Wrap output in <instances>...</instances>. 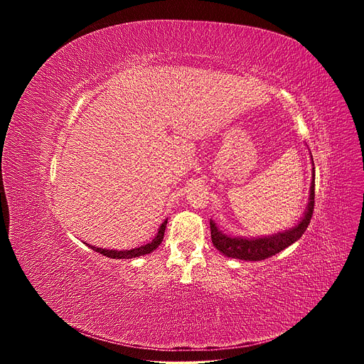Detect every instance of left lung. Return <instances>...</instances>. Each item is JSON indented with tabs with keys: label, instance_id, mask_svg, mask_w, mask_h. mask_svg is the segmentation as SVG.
<instances>
[{
	"label": "left lung",
	"instance_id": "8db88e82",
	"mask_svg": "<svg viewBox=\"0 0 364 364\" xmlns=\"http://www.w3.org/2000/svg\"><path fill=\"white\" fill-rule=\"evenodd\" d=\"M311 154V151H309ZM311 163H313V174H311V186H309V197L305 210L301 219L287 230H281L268 236H232L222 232L215 220L210 219V230H212V242L215 247L228 257L242 259V261H262V259L271 257L285 247L295 243L306 230L314 210V187H316V170L313 155H311Z\"/></svg>",
	"mask_w": 364,
	"mask_h": 364
}]
</instances>
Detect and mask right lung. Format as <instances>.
I'll list each match as a JSON object with an SVG mask.
<instances>
[{
	"label": "right lung",
	"mask_w": 364,
	"mask_h": 364,
	"mask_svg": "<svg viewBox=\"0 0 364 364\" xmlns=\"http://www.w3.org/2000/svg\"><path fill=\"white\" fill-rule=\"evenodd\" d=\"M167 220H168V219H166V220L161 223V226H160L157 235L154 236V239H152L149 243L142 245V246H138V247H135V249H129V250H115V249H103V247L92 246V245H87V243H86V245H87L90 249H93V250L102 253L103 256H108V257H112V259H132V257L144 256V255H148V253L154 252L155 249H157V247L161 245L163 237H164V232H166V226H167Z\"/></svg>",
	"instance_id": "add662e5"
}]
</instances>
